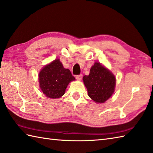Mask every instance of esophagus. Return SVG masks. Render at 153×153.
Segmentation results:
<instances>
[{
  "mask_svg": "<svg viewBox=\"0 0 153 153\" xmlns=\"http://www.w3.org/2000/svg\"><path fill=\"white\" fill-rule=\"evenodd\" d=\"M76 78L77 80H81L82 78V74H80V75H77V76H76Z\"/></svg>",
  "mask_w": 153,
  "mask_h": 153,
  "instance_id": "esophagus-1",
  "label": "esophagus"
}]
</instances>
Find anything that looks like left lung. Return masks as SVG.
Instances as JSON below:
<instances>
[{"label":"left lung","instance_id":"obj_1","mask_svg":"<svg viewBox=\"0 0 153 153\" xmlns=\"http://www.w3.org/2000/svg\"><path fill=\"white\" fill-rule=\"evenodd\" d=\"M83 80L89 97L95 103L105 102L115 91V76L100 63L95 62L89 74L83 76Z\"/></svg>","mask_w":153,"mask_h":153}]
</instances>
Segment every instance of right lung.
<instances>
[{
	"mask_svg": "<svg viewBox=\"0 0 153 153\" xmlns=\"http://www.w3.org/2000/svg\"><path fill=\"white\" fill-rule=\"evenodd\" d=\"M38 79L42 91L51 99L62 97L70 82L76 79L71 71L64 68L59 59H55L42 69Z\"/></svg>",
	"mask_w": 153,
	"mask_h": 153,
	"instance_id": "right-lung-1",
	"label": "right lung"
}]
</instances>
